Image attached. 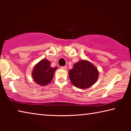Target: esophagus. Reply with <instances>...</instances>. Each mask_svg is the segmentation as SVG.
<instances>
[{
    "label": "esophagus",
    "instance_id": "obj_1",
    "mask_svg": "<svg viewBox=\"0 0 131 131\" xmlns=\"http://www.w3.org/2000/svg\"><path fill=\"white\" fill-rule=\"evenodd\" d=\"M61 69H62V70H67V67L66 66H62V67H61Z\"/></svg>",
    "mask_w": 131,
    "mask_h": 131
}]
</instances>
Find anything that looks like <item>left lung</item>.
Returning a JSON list of instances; mask_svg holds the SVG:
<instances>
[{
  "instance_id": "8db88e82",
  "label": "left lung",
  "mask_w": 131,
  "mask_h": 131,
  "mask_svg": "<svg viewBox=\"0 0 131 131\" xmlns=\"http://www.w3.org/2000/svg\"><path fill=\"white\" fill-rule=\"evenodd\" d=\"M69 78L71 83L80 89L89 88L96 82L98 73L96 68L88 61L81 60L74 64L70 70Z\"/></svg>"
}]
</instances>
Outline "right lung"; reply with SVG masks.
I'll list each match as a JSON object with an SVG mask.
<instances>
[{
    "instance_id": "1",
    "label": "right lung",
    "mask_w": 131,
    "mask_h": 131,
    "mask_svg": "<svg viewBox=\"0 0 131 131\" xmlns=\"http://www.w3.org/2000/svg\"><path fill=\"white\" fill-rule=\"evenodd\" d=\"M57 67H51V62L43 59L34 68L32 76L35 81L39 85L45 86L52 80L53 74Z\"/></svg>"
}]
</instances>
